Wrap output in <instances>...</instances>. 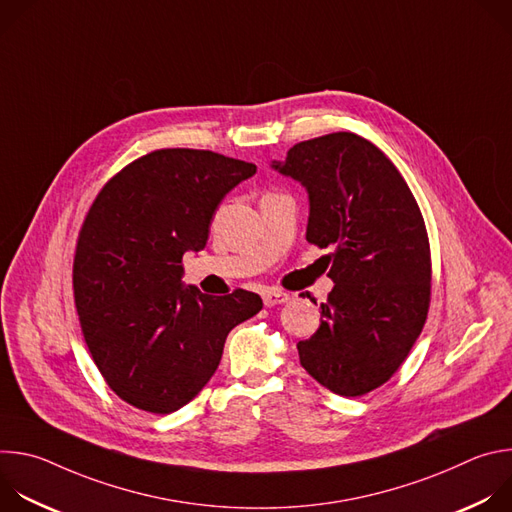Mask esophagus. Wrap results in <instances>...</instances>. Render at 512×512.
Listing matches in <instances>:
<instances>
[{"mask_svg": "<svg viewBox=\"0 0 512 512\" xmlns=\"http://www.w3.org/2000/svg\"><path fill=\"white\" fill-rule=\"evenodd\" d=\"M261 298H263V304H265L267 308H271V306H277V304H285V302H289V300H291V296H289V294H285V291H281V289H275V287L263 289Z\"/></svg>", "mask_w": 512, "mask_h": 512, "instance_id": "esophagus-1", "label": "esophagus"}]
</instances>
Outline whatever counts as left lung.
Returning <instances> with one entry per match:
<instances>
[{
	"label": "left lung",
	"mask_w": 512,
	"mask_h": 512,
	"mask_svg": "<svg viewBox=\"0 0 512 512\" xmlns=\"http://www.w3.org/2000/svg\"><path fill=\"white\" fill-rule=\"evenodd\" d=\"M271 168L308 192L306 241L334 249L324 257L334 287L322 324L298 342L302 367L336 395L369 393L399 369L427 318L431 263L419 206L391 160L356 133L302 141Z\"/></svg>",
	"instance_id": "1"
}]
</instances>
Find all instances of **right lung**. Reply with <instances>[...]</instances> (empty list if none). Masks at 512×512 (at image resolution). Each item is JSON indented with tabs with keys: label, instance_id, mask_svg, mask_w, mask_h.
<instances>
[{
	"label": "right lung",
	"instance_id": "1",
	"mask_svg": "<svg viewBox=\"0 0 512 512\" xmlns=\"http://www.w3.org/2000/svg\"><path fill=\"white\" fill-rule=\"evenodd\" d=\"M255 164L204 150H158L123 168L93 202L75 257L87 348L129 405L172 413L214 375L229 332L263 302L212 298L182 281L184 253L206 247L223 198Z\"/></svg>",
	"mask_w": 512,
	"mask_h": 512
}]
</instances>
